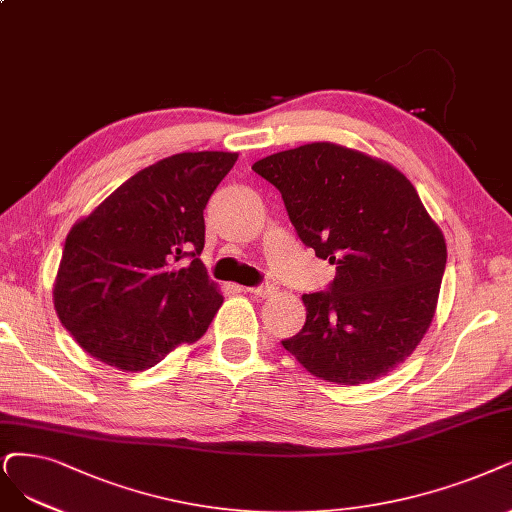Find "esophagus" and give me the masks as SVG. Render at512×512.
<instances>
[{"label":"esophagus","mask_w":512,"mask_h":512,"mask_svg":"<svg viewBox=\"0 0 512 512\" xmlns=\"http://www.w3.org/2000/svg\"><path fill=\"white\" fill-rule=\"evenodd\" d=\"M244 291L251 295H257V297H270L276 289L272 285H257V287H246Z\"/></svg>","instance_id":"esophagus-1"}]
</instances>
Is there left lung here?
I'll use <instances>...</instances> for the list:
<instances>
[{"instance_id": "obj_1", "label": "left lung", "mask_w": 512, "mask_h": 512, "mask_svg": "<svg viewBox=\"0 0 512 512\" xmlns=\"http://www.w3.org/2000/svg\"><path fill=\"white\" fill-rule=\"evenodd\" d=\"M285 202L299 240L335 278L306 293V325L282 339L323 380L356 386L415 350L437 308L447 263L441 230L409 179L333 143L278 151L253 164Z\"/></svg>"}]
</instances>
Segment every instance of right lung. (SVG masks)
<instances>
[{
  "label": "right lung",
  "instance_id": "right-lung-1",
  "mask_svg": "<svg viewBox=\"0 0 512 512\" xmlns=\"http://www.w3.org/2000/svg\"><path fill=\"white\" fill-rule=\"evenodd\" d=\"M236 158L225 151L164 158L71 227L54 308L90 356L143 371L204 335L223 301L200 261L204 208Z\"/></svg>",
  "mask_w": 512,
  "mask_h": 512
}]
</instances>
